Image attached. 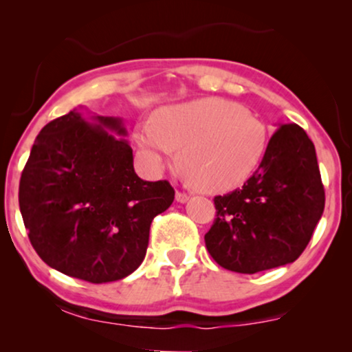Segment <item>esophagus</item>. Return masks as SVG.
I'll return each instance as SVG.
<instances>
[{
    "label": "esophagus",
    "mask_w": 352,
    "mask_h": 352,
    "mask_svg": "<svg viewBox=\"0 0 352 352\" xmlns=\"http://www.w3.org/2000/svg\"><path fill=\"white\" fill-rule=\"evenodd\" d=\"M176 200L179 201V204H186V201L189 200V195L184 194V192H179V190H177V192H176Z\"/></svg>",
    "instance_id": "1"
}]
</instances>
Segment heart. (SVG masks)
I'll return each instance as SVG.
<instances>
[{
    "label": "heart",
    "instance_id": "1",
    "mask_svg": "<svg viewBox=\"0 0 352 352\" xmlns=\"http://www.w3.org/2000/svg\"><path fill=\"white\" fill-rule=\"evenodd\" d=\"M134 142L153 165L177 158L184 179L208 194L245 184L266 157L267 124L245 107L219 98L166 105L152 122L134 126Z\"/></svg>",
    "mask_w": 352,
    "mask_h": 352
}]
</instances>
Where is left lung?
<instances>
[{
  "label": "left lung",
  "mask_w": 352,
  "mask_h": 352,
  "mask_svg": "<svg viewBox=\"0 0 352 352\" xmlns=\"http://www.w3.org/2000/svg\"><path fill=\"white\" fill-rule=\"evenodd\" d=\"M206 248L228 271L254 274L298 259L325 206L316 147L298 124H278L242 189L214 197Z\"/></svg>",
  "instance_id": "8db88e82"
}]
</instances>
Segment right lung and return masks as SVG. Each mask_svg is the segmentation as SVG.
I'll return each instance as SVG.
<instances>
[{
    "instance_id": "obj_1",
    "label": "right lung",
    "mask_w": 352,
    "mask_h": 352,
    "mask_svg": "<svg viewBox=\"0 0 352 352\" xmlns=\"http://www.w3.org/2000/svg\"><path fill=\"white\" fill-rule=\"evenodd\" d=\"M116 134L113 135V133ZM123 120L80 105L41 129L22 171L19 206L43 261L91 283L124 278L144 261L152 219L170 208L168 181L136 175Z\"/></svg>"
}]
</instances>
